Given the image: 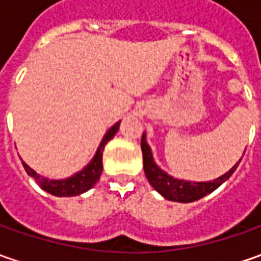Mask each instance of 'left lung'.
<instances>
[{
    "instance_id": "1",
    "label": "left lung",
    "mask_w": 261,
    "mask_h": 261,
    "mask_svg": "<svg viewBox=\"0 0 261 261\" xmlns=\"http://www.w3.org/2000/svg\"><path fill=\"white\" fill-rule=\"evenodd\" d=\"M141 148H142V156H144V171H145L149 185L152 186L164 199L171 200V202H180V203H190V202L199 200L209 193H212L234 174L238 164L241 163V160H240L229 171H226L225 174H222L218 178H214L211 181H189V180L175 178L156 166L152 151L146 142L145 132L142 135Z\"/></svg>"
}]
</instances>
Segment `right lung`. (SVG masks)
Here are the masks:
<instances>
[{
	"label": "right lung",
	"instance_id": "1",
	"mask_svg": "<svg viewBox=\"0 0 261 261\" xmlns=\"http://www.w3.org/2000/svg\"><path fill=\"white\" fill-rule=\"evenodd\" d=\"M119 126H120V120L106 132V135L103 136V139H101L100 145L97 148L94 156L91 158V161L83 170H80L78 173L72 174L71 177L61 178V180H50L47 177L37 174L33 168H30L25 163H23L25 173L30 177H33L36 183L40 186L45 192L54 196H58V197H71V196H78L81 193H86L87 190H90L100 178V174L103 171V151H105V146L116 135V132L119 130Z\"/></svg>",
	"mask_w": 261,
	"mask_h": 261
}]
</instances>
